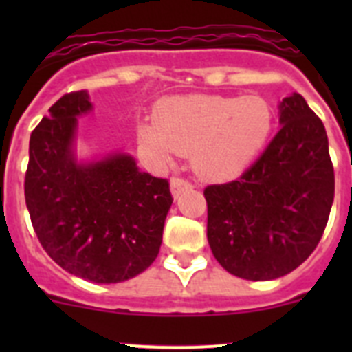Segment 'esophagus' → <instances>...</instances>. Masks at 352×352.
<instances>
[{
  "label": "esophagus",
  "mask_w": 352,
  "mask_h": 352,
  "mask_svg": "<svg viewBox=\"0 0 352 352\" xmlns=\"http://www.w3.org/2000/svg\"><path fill=\"white\" fill-rule=\"evenodd\" d=\"M188 188H192V183L188 179L182 178V176H174L170 179V192H173L174 197H179V194L183 190H188Z\"/></svg>",
  "instance_id": "obj_1"
}]
</instances>
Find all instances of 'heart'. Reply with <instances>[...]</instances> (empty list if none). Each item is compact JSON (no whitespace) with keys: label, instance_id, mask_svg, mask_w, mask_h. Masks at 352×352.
Masks as SVG:
<instances>
[{"label":"heart","instance_id":"obj_1","mask_svg":"<svg viewBox=\"0 0 352 352\" xmlns=\"http://www.w3.org/2000/svg\"><path fill=\"white\" fill-rule=\"evenodd\" d=\"M273 109L263 96L188 95L162 102L155 121L138 130L139 144L158 164L192 155L201 176L223 179L247 169L268 142Z\"/></svg>","mask_w":352,"mask_h":352}]
</instances>
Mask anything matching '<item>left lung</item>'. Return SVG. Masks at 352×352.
<instances>
[{
	"label": "left lung",
	"instance_id": "obj_1",
	"mask_svg": "<svg viewBox=\"0 0 352 352\" xmlns=\"http://www.w3.org/2000/svg\"><path fill=\"white\" fill-rule=\"evenodd\" d=\"M280 123L238 179L204 188L214 259L247 280H273L309 259L333 204L335 173L322 121L294 93L280 104Z\"/></svg>",
	"mask_w": 352,
	"mask_h": 352
}]
</instances>
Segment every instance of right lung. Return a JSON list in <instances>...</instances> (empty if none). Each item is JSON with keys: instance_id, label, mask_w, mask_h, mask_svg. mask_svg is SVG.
I'll use <instances>...</instances> for the list:
<instances>
[{"instance_id": "1", "label": "right lung", "mask_w": 352, "mask_h": 352, "mask_svg": "<svg viewBox=\"0 0 352 352\" xmlns=\"http://www.w3.org/2000/svg\"><path fill=\"white\" fill-rule=\"evenodd\" d=\"M89 109L86 93H67L31 132L24 197L56 264L84 280L116 284L157 259L173 195L167 179L141 173L129 155L76 164L77 116Z\"/></svg>"}]
</instances>
